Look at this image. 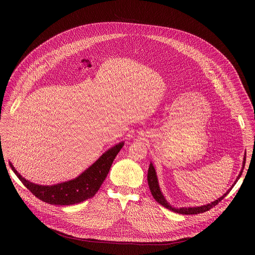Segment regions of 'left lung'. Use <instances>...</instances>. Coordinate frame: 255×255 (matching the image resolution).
Wrapping results in <instances>:
<instances>
[{"label": "left lung", "instance_id": "8db88e82", "mask_svg": "<svg viewBox=\"0 0 255 255\" xmlns=\"http://www.w3.org/2000/svg\"><path fill=\"white\" fill-rule=\"evenodd\" d=\"M245 161H246V152L244 153V157H243V162H242V168L238 174V176L236 177L234 184L232 185V187L220 198H218L217 200H215L214 202L210 203V204H207V205H203V206H199V207H183V208H175V207H172L164 198V196L162 195L161 191H160V188H159V184H158V178H157V175H156V171H155V168L153 166V164L150 162L149 164V168H148V173H147V181H148V186H149V189H150V192L153 196V198L155 199V201L157 203H159L161 206H163L164 208L174 212V213H178V214H183V215H195V214H200V213H204L208 210H210L211 208L215 207L218 203L221 202L228 194L229 192L232 190V188L235 186V184L238 181V179L240 178L241 174H242V171L244 169V165H245Z\"/></svg>", "mask_w": 255, "mask_h": 255}]
</instances>
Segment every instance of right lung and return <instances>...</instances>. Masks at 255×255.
<instances>
[{
    "label": "right lung",
    "instance_id": "add662e5",
    "mask_svg": "<svg viewBox=\"0 0 255 255\" xmlns=\"http://www.w3.org/2000/svg\"><path fill=\"white\" fill-rule=\"evenodd\" d=\"M123 146L124 141L119 142L115 146L104 152L96 162L78 177L52 186L31 183L15 169L12 162H9V164L22 184L39 200L50 205H75L91 199L96 195L107 177L116 155Z\"/></svg>",
    "mask_w": 255,
    "mask_h": 255
}]
</instances>
